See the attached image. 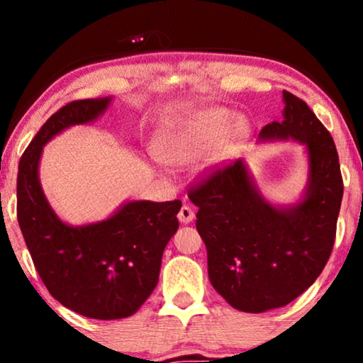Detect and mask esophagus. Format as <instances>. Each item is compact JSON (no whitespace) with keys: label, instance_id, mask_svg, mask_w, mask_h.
Wrapping results in <instances>:
<instances>
[{"label":"esophagus","instance_id":"esophagus-1","mask_svg":"<svg viewBox=\"0 0 363 363\" xmlns=\"http://www.w3.org/2000/svg\"><path fill=\"white\" fill-rule=\"evenodd\" d=\"M195 218V210L190 205H183L180 213H178V220H180L183 225H188V223L193 221Z\"/></svg>","mask_w":363,"mask_h":363}]
</instances>
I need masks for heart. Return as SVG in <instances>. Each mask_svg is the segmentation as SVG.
<instances>
[{"instance_id":"heart-1","label":"heart","mask_w":363,"mask_h":363,"mask_svg":"<svg viewBox=\"0 0 363 363\" xmlns=\"http://www.w3.org/2000/svg\"><path fill=\"white\" fill-rule=\"evenodd\" d=\"M231 123V112L221 107L203 108L158 135L153 150L162 162L186 165L216 146L215 160H228L247 135L245 121Z\"/></svg>"}]
</instances>
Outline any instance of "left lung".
Segmentation results:
<instances>
[{"instance_id":"obj_1","label":"left lung","mask_w":363,"mask_h":363,"mask_svg":"<svg viewBox=\"0 0 363 363\" xmlns=\"http://www.w3.org/2000/svg\"><path fill=\"white\" fill-rule=\"evenodd\" d=\"M282 121L257 142L294 140L306 148L307 183L297 201L276 205L236 160L211 175L190 200L206 245L211 286L238 311L259 314L309 289L329 261L344 183L329 130L299 97L282 91Z\"/></svg>"}]
</instances>
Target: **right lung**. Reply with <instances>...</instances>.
<instances>
[{
  "instance_id": "right-lung-1",
  "label": "right lung",
  "mask_w": 363,
  "mask_h": 363,
  "mask_svg": "<svg viewBox=\"0 0 363 363\" xmlns=\"http://www.w3.org/2000/svg\"><path fill=\"white\" fill-rule=\"evenodd\" d=\"M113 97L67 104L48 118L18 168V221L34 266L64 307L92 319L135 314L158 282L182 201L128 200L101 221L72 226L49 205L39 180L44 145L107 112Z\"/></svg>"
}]
</instances>
